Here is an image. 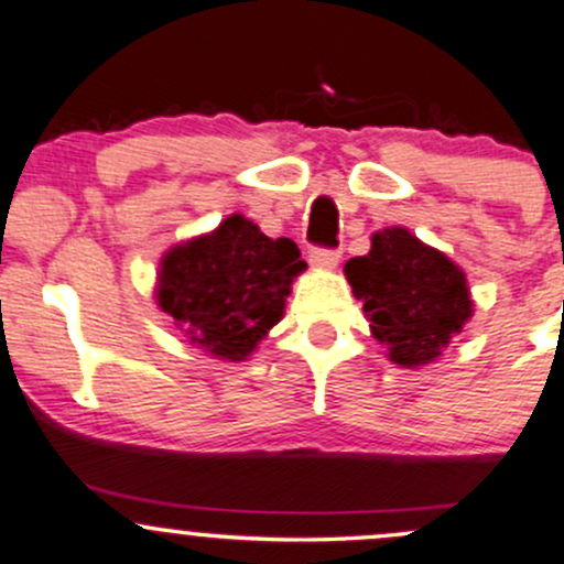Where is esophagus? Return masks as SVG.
<instances>
[{
  "mask_svg": "<svg viewBox=\"0 0 564 564\" xmlns=\"http://www.w3.org/2000/svg\"><path fill=\"white\" fill-rule=\"evenodd\" d=\"M338 260H341V252L330 250V247H312V252H308V263L314 269H336Z\"/></svg>",
  "mask_w": 564,
  "mask_h": 564,
  "instance_id": "34e87169",
  "label": "esophagus"
}]
</instances>
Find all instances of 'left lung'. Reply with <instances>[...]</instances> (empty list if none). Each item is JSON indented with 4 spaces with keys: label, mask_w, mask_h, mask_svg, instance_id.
Listing matches in <instances>:
<instances>
[{
    "label": "left lung",
    "mask_w": 564,
    "mask_h": 564,
    "mask_svg": "<svg viewBox=\"0 0 564 564\" xmlns=\"http://www.w3.org/2000/svg\"><path fill=\"white\" fill-rule=\"evenodd\" d=\"M371 330L403 368L435 360L474 314L465 274L405 228L373 234L371 252L344 265Z\"/></svg>",
    "instance_id": "obj_1"
}]
</instances>
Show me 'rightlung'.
<instances>
[{"instance_id": "obj_1", "label": "right lung", "mask_w": 564, "mask_h": 564, "mask_svg": "<svg viewBox=\"0 0 564 564\" xmlns=\"http://www.w3.org/2000/svg\"><path fill=\"white\" fill-rule=\"evenodd\" d=\"M304 269L295 241L269 239L234 215L163 258L159 304L191 344L223 360H245L282 319L293 276Z\"/></svg>"}]
</instances>
